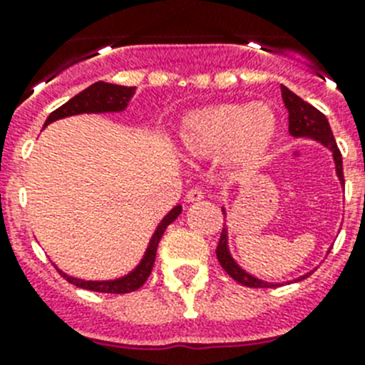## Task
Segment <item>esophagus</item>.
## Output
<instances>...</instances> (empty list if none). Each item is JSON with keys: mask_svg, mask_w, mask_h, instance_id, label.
<instances>
[{"mask_svg": "<svg viewBox=\"0 0 365 365\" xmlns=\"http://www.w3.org/2000/svg\"><path fill=\"white\" fill-rule=\"evenodd\" d=\"M202 197H205V192H202V188H199V186H195V188H192L186 192V201L188 202L201 201Z\"/></svg>", "mask_w": 365, "mask_h": 365, "instance_id": "34e87169", "label": "esophagus"}]
</instances>
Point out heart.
<instances>
[{
	"label": "heart",
	"mask_w": 365,
	"mask_h": 365,
	"mask_svg": "<svg viewBox=\"0 0 365 365\" xmlns=\"http://www.w3.org/2000/svg\"><path fill=\"white\" fill-rule=\"evenodd\" d=\"M278 131L276 113L267 104H217L186 115L179 144L186 155L245 168L257 163L272 146Z\"/></svg>",
	"instance_id": "b5f03b06"
}]
</instances>
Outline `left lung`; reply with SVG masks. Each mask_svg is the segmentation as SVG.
Instances as JSON below:
<instances>
[{
  "instance_id": "8db88e82",
  "label": "left lung",
  "mask_w": 365,
  "mask_h": 365,
  "mask_svg": "<svg viewBox=\"0 0 365 365\" xmlns=\"http://www.w3.org/2000/svg\"><path fill=\"white\" fill-rule=\"evenodd\" d=\"M282 96L283 102H285V108L289 111V133L292 137H311L318 143L324 144L325 148L333 151L334 157V166H336V175L344 185V166H341V153L336 146V140L333 137V131H331V125H329L327 118L322 111L311 106L309 102L299 98L298 95L287 89L285 86H282ZM225 214V210H222ZM217 259L221 263V267L227 270V274L230 278H234L235 282L241 283L245 287H254V289H267V287H279V283H269L263 282V279H257L254 276H250L248 272H245L234 259H232L230 252H228V234L227 228H222L221 240L217 245ZM309 278V274L298 278L296 282H302V279Z\"/></svg>"
}]
</instances>
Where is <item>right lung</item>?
Wrapping results in <instances>:
<instances>
[{"label":"right lung","mask_w":365,"mask_h":365,"mask_svg":"<svg viewBox=\"0 0 365 365\" xmlns=\"http://www.w3.org/2000/svg\"><path fill=\"white\" fill-rule=\"evenodd\" d=\"M135 87H125V86H115V83L108 82H96L93 86H89L87 89H83L82 93H78L76 96L66 102L63 106L53 111L45 120V125H49L51 122L60 120V118L71 117V115H82V113H109V111H124L128 108V102L133 96ZM180 206H175L166 217L160 221V225L157 227L155 234L151 235V241L146 248V254H144L143 261L131 270L130 274H125L118 279H109V282H86V279L73 278V276H67L66 272L58 269V272L62 274L63 278L67 279L73 285L80 287V289H86V291H95V292H108V294H128V292H133L137 289L146 283L148 276L151 274L153 269L155 256H157V247H159V241L163 237L164 230H166L168 225H172L177 219V215L180 214Z\"/></svg>","instance_id":"right-lung-1"}]
</instances>
